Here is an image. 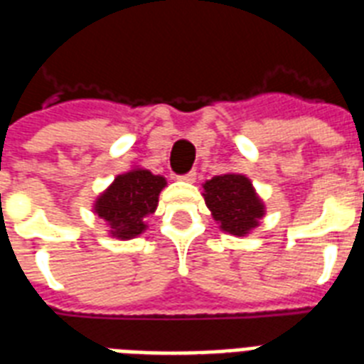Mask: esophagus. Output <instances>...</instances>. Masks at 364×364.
I'll return each instance as SVG.
<instances>
[{"label": "esophagus", "mask_w": 364, "mask_h": 364, "mask_svg": "<svg viewBox=\"0 0 364 364\" xmlns=\"http://www.w3.org/2000/svg\"><path fill=\"white\" fill-rule=\"evenodd\" d=\"M196 178H197L196 171H190L188 174H182V176H178V180H182V182H196Z\"/></svg>", "instance_id": "obj_1"}]
</instances>
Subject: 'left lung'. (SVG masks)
Returning a JSON list of instances; mask_svg holds the SVG:
<instances>
[{
	"mask_svg": "<svg viewBox=\"0 0 364 364\" xmlns=\"http://www.w3.org/2000/svg\"><path fill=\"white\" fill-rule=\"evenodd\" d=\"M203 197L220 223V229L235 237H246L259 225L264 216V203L248 176L228 173L206 180L203 184Z\"/></svg>",
	"mask_w": 364,
	"mask_h": 364,
	"instance_id": "1",
	"label": "left lung"
}]
</instances>
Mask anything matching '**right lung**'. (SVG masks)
Wrapping results in <instances>:
<instances>
[{"mask_svg":"<svg viewBox=\"0 0 364 364\" xmlns=\"http://www.w3.org/2000/svg\"><path fill=\"white\" fill-rule=\"evenodd\" d=\"M165 186L167 180L161 174L133 167L118 174L114 182L97 196L94 214L107 223L110 237L132 240L146 231V218L158 208L159 193Z\"/></svg>","mask_w":364,"mask_h":364,"instance_id":"right-lung-1","label":"right lung"}]
</instances>
